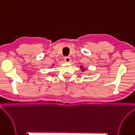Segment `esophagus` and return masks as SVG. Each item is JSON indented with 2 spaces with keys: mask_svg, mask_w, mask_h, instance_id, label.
Masks as SVG:
<instances>
[{
  "mask_svg": "<svg viewBox=\"0 0 135 135\" xmlns=\"http://www.w3.org/2000/svg\"><path fill=\"white\" fill-rule=\"evenodd\" d=\"M64 60L66 62H70L71 60V58L69 57H64Z\"/></svg>",
  "mask_w": 135,
  "mask_h": 135,
  "instance_id": "1",
  "label": "esophagus"
}]
</instances>
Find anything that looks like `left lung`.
I'll return each instance as SVG.
<instances>
[{
    "label": "left lung",
    "instance_id": "8db88e82",
    "mask_svg": "<svg viewBox=\"0 0 135 135\" xmlns=\"http://www.w3.org/2000/svg\"><path fill=\"white\" fill-rule=\"evenodd\" d=\"M81 69H82V66H81ZM84 70H85V69H83V70H82V71H84Z\"/></svg>",
    "mask_w": 135,
    "mask_h": 135
}]
</instances>
